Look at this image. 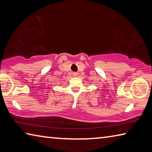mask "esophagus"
Segmentation results:
<instances>
[{
    "instance_id": "obj_1",
    "label": "esophagus",
    "mask_w": 152,
    "mask_h": 152,
    "mask_svg": "<svg viewBox=\"0 0 152 152\" xmlns=\"http://www.w3.org/2000/svg\"><path fill=\"white\" fill-rule=\"evenodd\" d=\"M74 76H76V74H74Z\"/></svg>"
}]
</instances>
